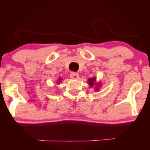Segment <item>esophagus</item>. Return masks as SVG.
<instances>
[{"instance_id": "esophagus-1", "label": "esophagus", "mask_w": 150, "mask_h": 150, "mask_svg": "<svg viewBox=\"0 0 150 150\" xmlns=\"http://www.w3.org/2000/svg\"><path fill=\"white\" fill-rule=\"evenodd\" d=\"M70 77H71V79H78L79 77V74H77V73L71 72L70 74Z\"/></svg>"}]
</instances>
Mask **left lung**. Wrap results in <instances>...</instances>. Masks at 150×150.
<instances>
[{
  "label": "left lung",
  "mask_w": 150,
  "mask_h": 150,
  "mask_svg": "<svg viewBox=\"0 0 150 150\" xmlns=\"http://www.w3.org/2000/svg\"><path fill=\"white\" fill-rule=\"evenodd\" d=\"M88 84H89V87H93V85H95V84H96V89H95V91H97L99 90L100 89L99 88H100V87H101V83H100L99 84H98L97 82H96V77H93L91 78V79H89V80H88Z\"/></svg>",
  "instance_id": "8db88e82"
}]
</instances>
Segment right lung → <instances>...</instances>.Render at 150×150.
Listing matches in <instances>:
<instances>
[{"label":"right lung","instance_id":"1","mask_svg":"<svg viewBox=\"0 0 150 150\" xmlns=\"http://www.w3.org/2000/svg\"><path fill=\"white\" fill-rule=\"evenodd\" d=\"M61 81H62V79H61V78H59V79H58V81H57V83L59 84V83H61Z\"/></svg>","mask_w":150,"mask_h":150}]
</instances>
